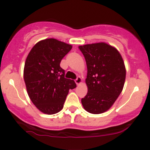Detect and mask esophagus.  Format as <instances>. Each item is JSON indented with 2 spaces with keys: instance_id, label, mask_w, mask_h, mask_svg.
I'll use <instances>...</instances> for the list:
<instances>
[{
  "instance_id": "34e87169",
  "label": "esophagus",
  "mask_w": 150,
  "mask_h": 150,
  "mask_svg": "<svg viewBox=\"0 0 150 150\" xmlns=\"http://www.w3.org/2000/svg\"><path fill=\"white\" fill-rule=\"evenodd\" d=\"M75 83H76V85L81 84L83 83V80H82V78L80 76H78L76 79H75Z\"/></svg>"
}]
</instances>
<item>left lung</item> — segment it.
<instances>
[{
  "label": "left lung",
  "mask_w": 150,
  "mask_h": 150,
  "mask_svg": "<svg viewBox=\"0 0 150 150\" xmlns=\"http://www.w3.org/2000/svg\"><path fill=\"white\" fill-rule=\"evenodd\" d=\"M86 62V83L88 92L81 102L84 109L93 114L106 112L122 91L126 71L122 55L106 43L79 46Z\"/></svg>",
  "instance_id": "obj_1"
}]
</instances>
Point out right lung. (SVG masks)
<instances>
[{"label":"right lung","instance_id":"add662e5","mask_svg":"<svg viewBox=\"0 0 150 150\" xmlns=\"http://www.w3.org/2000/svg\"><path fill=\"white\" fill-rule=\"evenodd\" d=\"M72 46L54 38L36 43L28 55L24 80L29 98L43 113L55 114L62 110L69 89L76 88L72 79L64 78L62 59Z\"/></svg>","mask_w":150,"mask_h":150}]
</instances>
